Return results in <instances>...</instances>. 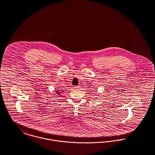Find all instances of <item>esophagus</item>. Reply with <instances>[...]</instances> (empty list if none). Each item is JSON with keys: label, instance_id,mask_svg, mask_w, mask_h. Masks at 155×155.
<instances>
[{"label": "esophagus", "instance_id": "esophagus-1", "mask_svg": "<svg viewBox=\"0 0 155 155\" xmlns=\"http://www.w3.org/2000/svg\"><path fill=\"white\" fill-rule=\"evenodd\" d=\"M80 88H81V86H79V85L76 86V87H74V88L76 89H79Z\"/></svg>", "mask_w": 155, "mask_h": 155}]
</instances>
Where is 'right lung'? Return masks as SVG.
Segmentation results:
<instances>
[{"label":"right lung","instance_id":"add662e5","mask_svg":"<svg viewBox=\"0 0 155 155\" xmlns=\"http://www.w3.org/2000/svg\"><path fill=\"white\" fill-rule=\"evenodd\" d=\"M57 92H58V94H59V91H57Z\"/></svg>","mask_w":155,"mask_h":155}]
</instances>
